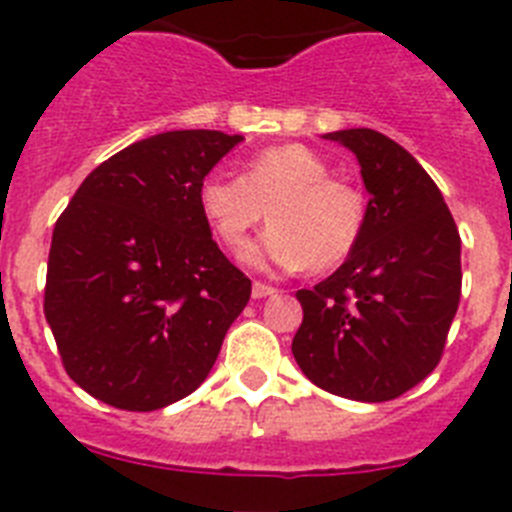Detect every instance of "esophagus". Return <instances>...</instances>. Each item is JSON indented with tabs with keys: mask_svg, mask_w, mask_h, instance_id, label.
Returning <instances> with one entry per match:
<instances>
[{
	"mask_svg": "<svg viewBox=\"0 0 512 512\" xmlns=\"http://www.w3.org/2000/svg\"><path fill=\"white\" fill-rule=\"evenodd\" d=\"M251 295H253V300H264V297L277 295V289L271 287V284H264V282H253V287H251Z\"/></svg>",
	"mask_w": 512,
	"mask_h": 512,
	"instance_id": "1",
	"label": "esophagus"
}]
</instances>
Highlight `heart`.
I'll return each instance as SVG.
<instances>
[{
	"label": "heart",
	"mask_w": 512,
	"mask_h": 512,
	"mask_svg": "<svg viewBox=\"0 0 512 512\" xmlns=\"http://www.w3.org/2000/svg\"><path fill=\"white\" fill-rule=\"evenodd\" d=\"M200 212L230 251H241L261 220H269L259 243L243 259L253 266L310 269L341 266L359 246L366 200L354 184L330 176V166L300 143L259 151L243 176L210 171L197 187Z\"/></svg>",
	"instance_id": "obj_1"
}]
</instances>
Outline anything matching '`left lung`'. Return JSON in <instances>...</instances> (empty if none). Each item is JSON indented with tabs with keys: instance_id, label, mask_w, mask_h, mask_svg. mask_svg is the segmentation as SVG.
<instances>
[{
	"instance_id": "1",
	"label": "left lung",
	"mask_w": 512,
	"mask_h": 512,
	"mask_svg": "<svg viewBox=\"0 0 512 512\" xmlns=\"http://www.w3.org/2000/svg\"><path fill=\"white\" fill-rule=\"evenodd\" d=\"M354 153L369 192L359 246L325 282L300 289L292 354L330 395L395 400L441 361L461 295V238L423 166L369 128L325 133Z\"/></svg>"
}]
</instances>
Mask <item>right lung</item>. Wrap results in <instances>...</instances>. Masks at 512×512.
<instances>
[{
	"mask_svg": "<svg viewBox=\"0 0 512 512\" xmlns=\"http://www.w3.org/2000/svg\"><path fill=\"white\" fill-rule=\"evenodd\" d=\"M243 135L169 130L122 148L53 230L45 320L81 390L151 413L192 395L251 297L212 241L197 187Z\"/></svg>",
	"mask_w": 512,
	"mask_h": 512,
	"instance_id": "obj_1",
	"label": "right lung"
}]
</instances>
